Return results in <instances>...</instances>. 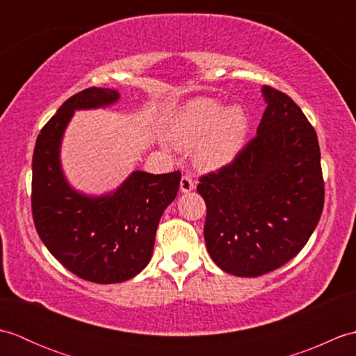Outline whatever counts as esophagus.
<instances>
[{"label":"esophagus","instance_id":"1","mask_svg":"<svg viewBox=\"0 0 356 356\" xmlns=\"http://www.w3.org/2000/svg\"><path fill=\"white\" fill-rule=\"evenodd\" d=\"M194 190V180L188 174H184L182 179H180V191L182 193H190Z\"/></svg>","mask_w":356,"mask_h":356}]
</instances>
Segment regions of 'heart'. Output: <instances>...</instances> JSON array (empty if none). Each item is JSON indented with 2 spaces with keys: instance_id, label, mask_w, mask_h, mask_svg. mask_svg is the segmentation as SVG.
<instances>
[{
  "instance_id": "1",
  "label": "heart",
  "mask_w": 356,
  "mask_h": 356,
  "mask_svg": "<svg viewBox=\"0 0 356 356\" xmlns=\"http://www.w3.org/2000/svg\"><path fill=\"white\" fill-rule=\"evenodd\" d=\"M248 127V115L240 105L225 108L222 102L200 97L180 111L171 139L180 147L195 145V163L203 170H214L240 153Z\"/></svg>"
}]
</instances>
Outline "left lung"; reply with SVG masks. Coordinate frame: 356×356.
<instances>
[{
  "label": "left lung",
  "mask_w": 356,
  "mask_h": 356,
  "mask_svg": "<svg viewBox=\"0 0 356 356\" xmlns=\"http://www.w3.org/2000/svg\"><path fill=\"white\" fill-rule=\"evenodd\" d=\"M268 107L234 161L199 179L203 236L218 268L260 277L297 255L318 225L324 180L318 138L286 93L264 86Z\"/></svg>",
  "instance_id": "obj_1"
}]
</instances>
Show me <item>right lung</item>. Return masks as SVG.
I'll list each match as a JSON object with an SVG mask.
<instances>
[{"label":"right lung","instance_id":"add662e5","mask_svg":"<svg viewBox=\"0 0 356 356\" xmlns=\"http://www.w3.org/2000/svg\"><path fill=\"white\" fill-rule=\"evenodd\" d=\"M119 99L116 90L90 87L69 97L38 134L32 161V214L50 254L87 282L130 280L153 254L157 225L176 199L180 171H134L115 193L101 197L74 191L59 162V148L74 110L99 108Z\"/></svg>","mask_w":356,"mask_h":356}]
</instances>
